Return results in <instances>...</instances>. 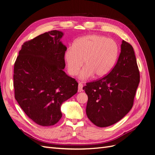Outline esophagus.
<instances>
[{"mask_svg": "<svg viewBox=\"0 0 155 155\" xmlns=\"http://www.w3.org/2000/svg\"><path fill=\"white\" fill-rule=\"evenodd\" d=\"M83 91V84L81 83H79L78 84V92Z\"/></svg>", "mask_w": 155, "mask_h": 155, "instance_id": "1", "label": "esophagus"}]
</instances>
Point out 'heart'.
Returning a JSON list of instances; mask_svg holds the SVG:
<instances>
[{"instance_id":"b5f03b06","label":"heart","mask_w":155,"mask_h":155,"mask_svg":"<svg viewBox=\"0 0 155 155\" xmlns=\"http://www.w3.org/2000/svg\"><path fill=\"white\" fill-rule=\"evenodd\" d=\"M118 51V46L113 39L93 34L75 40L73 46L65 50L64 59L68 72L72 76L78 74L84 60L85 67L79 77L87 80L93 76L101 78L109 73L116 61Z\"/></svg>"}]
</instances>
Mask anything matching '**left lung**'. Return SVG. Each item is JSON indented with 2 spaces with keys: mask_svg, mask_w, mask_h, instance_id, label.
<instances>
[{
  "mask_svg": "<svg viewBox=\"0 0 155 155\" xmlns=\"http://www.w3.org/2000/svg\"><path fill=\"white\" fill-rule=\"evenodd\" d=\"M140 83V72L133 46L122 41L114 67L101 79L83 88L88 96V118L100 127L118 122L132 109Z\"/></svg>",
  "mask_w": 155,
  "mask_h": 155,
  "instance_id": "1",
  "label": "left lung"
}]
</instances>
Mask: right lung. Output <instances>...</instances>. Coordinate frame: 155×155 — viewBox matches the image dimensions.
Here are the masks:
<instances>
[{"label":"right lung","mask_w":155,"mask_h":155,"mask_svg":"<svg viewBox=\"0 0 155 155\" xmlns=\"http://www.w3.org/2000/svg\"><path fill=\"white\" fill-rule=\"evenodd\" d=\"M63 33L52 30L22 45L14 64L15 97L35 123L51 126L61 118V106L78 92V83L63 71Z\"/></svg>","instance_id":"add662e5"}]
</instances>
